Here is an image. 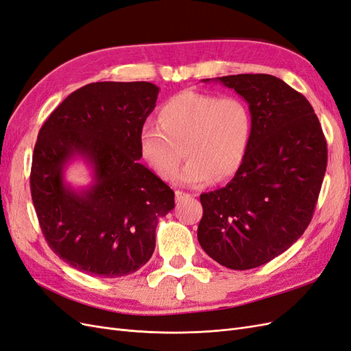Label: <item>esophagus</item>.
I'll list each match as a JSON object with an SVG mask.
<instances>
[{
    "label": "esophagus",
    "mask_w": 351,
    "mask_h": 351,
    "mask_svg": "<svg viewBox=\"0 0 351 351\" xmlns=\"http://www.w3.org/2000/svg\"><path fill=\"white\" fill-rule=\"evenodd\" d=\"M195 196L190 195V193H184L182 192V190H176V200L178 202V204H182V202H186V200H192Z\"/></svg>",
    "instance_id": "esophagus-1"
}]
</instances>
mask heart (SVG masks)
Returning a JSON list of instances; mask_svg holds the SVG:
<instances>
[{"instance_id": "obj_1", "label": "heart", "mask_w": 351, "mask_h": 351, "mask_svg": "<svg viewBox=\"0 0 351 351\" xmlns=\"http://www.w3.org/2000/svg\"><path fill=\"white\" fill-rule=\"evenodd\" d=\"M156 125L146 124L139 134L143 161L164 182L178 173L184 184L230 182L243 168L252 142V117L247 105L236 97L183 90L165 101Z\"/></svg>"}]
</instances>
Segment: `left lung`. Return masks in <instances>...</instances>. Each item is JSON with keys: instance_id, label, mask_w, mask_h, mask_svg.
<instances>
[{"instance_id": "1", "label": "left lung", "mask_w": 351, "mask_h": 351, "mask_svg": "<svg viewBox=\"0 0 351 351\" xmlns=\"http://www.w3.org/2000/svg\"><path fill=\"white\" fill-rule=\"evenodd\" d=\"M214 80L249 104L252 142L240 173L226 187L200 195L197 240L222 267L244 271L277 258L311 224L326 141L309 101L281 79L234 74Z\"/></svg>"}]
</instances>
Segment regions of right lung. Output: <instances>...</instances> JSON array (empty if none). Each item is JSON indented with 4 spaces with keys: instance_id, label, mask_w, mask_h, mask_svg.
I'll return each instance as SVG.
<instances>
[{
    "instance_id": "right-lung-1",
    "label": "right lung",
    "mask_w": 351,
    "mask_h": 351,
    "mask_svg": "<svg viewBox=\"0 0 351 351\" xmlns=\"http://www.w3.org/2000/svg\"><path fill=\"white\" fill-rule=\"evenodd\" d=\"M149 82H97L70 93L40 127L30 192L49 247L97 277L136 272L151 259L174 192L139 162V134L156 104ZM80 156L94 183L76 191L64 169Z\"/></svg>"
}]
</instances>
